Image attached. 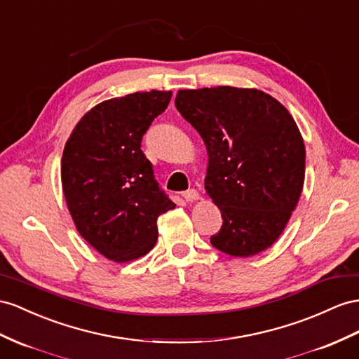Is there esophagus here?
I'll return each instance as SVG.
<instances>
[{
	"label": "esophagus",
	"instance_id": "obj_1",
	"mask_svg": "<svg viewBox=\"0 0 359 359\" xmlns=\"http://www.w3.org/2000/svg\"><path fill=\"white\" fill-rule=\"evenodd\" d=\"M182 197L185 198V201H194V200H198V192L196 189H188L182 194Z\"/></svg>",
	"mask_w": 359,
	"mask_h": 359
}]
</instances>
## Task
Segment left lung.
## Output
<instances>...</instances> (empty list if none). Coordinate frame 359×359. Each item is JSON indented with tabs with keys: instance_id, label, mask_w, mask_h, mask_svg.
<instances>
[{
	"instance_id": "1",
	"label": "left lung",
	"mask_w": 359,
	"mask_h": 359,
	"mask_svg": "<svg viewBox=\"0 0 359 359\" xmlns=\"http://www.w3.org/2000/svg\"><path fill=\"white\" fill-rule=\"evenodd\" d=\"M180 115L208 150L205 188L223 226L215 249L236 258L258 255L278 240L305 182V144L294 118L258 89H182Z\"/></svg>"
}]
</instances>
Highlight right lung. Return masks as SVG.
<instances>
[{
	"label": "right lung",
	"mask_w": 359,
	"mask_h": 359,
	"mask_svg": "<svg viewBox=\"0 0 359 359\" xmlns=\"http://www.w3.org/2000/svg\"><path fill=\"white\" fill-rule=\"evenodd\" d=\"M172 92H135L106 100L83 115L62 156V188L79 233L115 262L149 253L158 217L176 205L141 150L144 133Z\"/></svg>",
	"instance_id": "add662e5"
}]
</instances>
